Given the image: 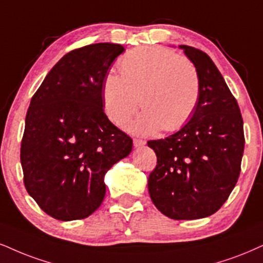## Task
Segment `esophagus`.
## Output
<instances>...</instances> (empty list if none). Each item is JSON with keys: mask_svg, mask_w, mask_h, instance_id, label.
Listing matches in <instances>:
<instances>
[{"mask_svg": "<svg viewBox=\"0 0 263 263\" xmlns=\"http://www.w3.org/2000/svg\"><path fill=\"white\" fill-rule=\"evenodd\" d=\"M133 142H134V146H137V147L142 146V145L146 144V141L142 140V139H138V138L134 139V140H133Z\"/></svg>", "mask_w": 263, "mask_h": 263, "instance_id": "34e87169", "label": "esophagus"}]
</instances>
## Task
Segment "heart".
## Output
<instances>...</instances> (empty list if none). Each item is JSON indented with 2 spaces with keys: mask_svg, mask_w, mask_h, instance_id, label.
<instances>
[{
  "mask_svg": "<svg viewBox=\"0 0 263 263\" xmlns=\"http://www.w3.org/2000/svg\"><path fill=\"white\" fill-rule=\"evenodd\" d=\"M119 76L103 79V106L115 124H124L135 115L139 102L144 112L130 129L139 134L183 128L196 111L201 77L185 56L161 46L138 47L118 61Z\"/></svg>",
  "mask_w": 263,
  "mask_h": 263,
  "instance_id": "b5f03b06",
  "label": "heart"
}]
</instances>
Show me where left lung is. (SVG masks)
I'll use <instances>...</instances> for the list:
<instances>
[{
	"instance_id": "obj_1",
	"label": "left lung",
	"mask_w": 263,
	"mask_h": 263,
	"mask_svg": "<svg viewBox=\"0 0 263 263\" xmlns=\"http://www.w3.org/2000/svg\"><path fill=\"white\" fill-rule=\"evenodd\" d=\"M201 77L199 105L179 132L147 141L157 164L148 176L154 205L172 219H197L221 209L234 189L244 154V122L218 68L199 48L180 45Z\"/></svg>"
}]
</instances>
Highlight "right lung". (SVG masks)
<instances>
[{"label":"right lung","instance_id":"1","mask_svg":"<svg viewBox=\"0 0 263 263\" xmlns=\"http://www.w3.org/2000/svg\"><path fill=\"white\" fill-rule=\"evenodd\" d=\"M124 51L100 42L61 58L31 97L21 144L25 189L60 221L92 215L106 194V172L130 154L133 140L107 118L102 84Z\"/></svg>","mask_w":263,"mask_h":263}]
</instances>
